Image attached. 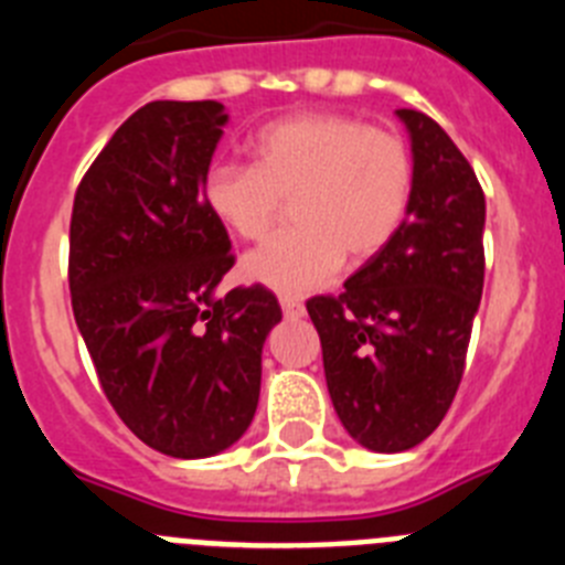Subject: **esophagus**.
I'll list each match as a JSON object with an SVG mask.
<instances>
[{
    "label": "esophagus",
    "mask_w": 565,
    "mask_h": 565,
    "mask_svg": "<svg viewBox=\"0 0 565 565\" xmlns=\"http://www.w3.org/2000/svg\"><path fill=\"white\" fill-rule=\"evenodd\" d=\"M279 306H282V313H286L288 319L306 317V306H302V302H299V299L282 297V299H279Z\"/></svg>",
    "instance_id": "obj_1"
}]
</instances>
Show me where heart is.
I'll use <instances>...</instances> for the list:
<instances>
[{"label": "heart", "mask_w": 565, "mask_h": 565, "mask_svg": "<svg viewBox=\"0 0 565 565\" xmlns=\"http://www.w3.org/2000/svg\"><path fill=\"white\" fill-rule=\"evenodd\" d=\"M411 147L396 132L339 113H302L263 127L254 167L217 161L203 172L201 201L239 239L266 237L288 203L291 232L243 257V279L282 297L317 291L342 257H376L413 201Z\"/></svg>", "instance_id": "obj_1"}]
</instances>
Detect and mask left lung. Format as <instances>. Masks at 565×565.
Listing matches in <instances>:
<instances>
[{
    "label": "left lung",
    "instance_id": "1",
    "mask_svg": "<svg viewBox=\"0 0 565 565\" xmlns=\"http://www.w3.org/2000/svg\"><path fill=\"white\" fill-rule=\"evenodd\" d=\"M396 118L416 167L407 217L339 297L308 299L333 411L373 452L411 450L447 416L483 291L487 201L476 172L433 118Z\"/></svg>",
    "mask_w": 565,
    "mask_h": 565
}]
</instances>
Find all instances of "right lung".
<instances>
[{"label":"right lung","mask_w":565,"mask_h":565,"mask_svg":"<svg viewBox=\"0 0 565 565\" xmlns=\"http://www.w3.org/2000/svg\"><path fill=\"white\" fill-rule=\"evenodd\" d=\"M228 113L152 102L115 129L70 221L76 326L109 404L147 447L209 458L248 430L263 344L282 319L268 288L217 286L234 266L201 181Z\"/></svg>","instance_id":"1"}]
</instances>
